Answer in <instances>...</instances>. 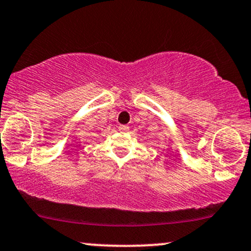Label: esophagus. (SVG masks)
Wrapping results in <instances>:
<instances>
[{
	"mask_svg": "<svg viewBox=\"0 0 251 251\" xmlns=\"http://www.w3.org/2000/svg\"><path fill=\"white\" fill-rule=\"evenodd\" d=\"M118 128H119L120 132L128 131V126L127 125H119V126H118Z\"/></svg>",
	"mask_w": 251,
	"mask_h": 251,
	"instance_id": "esophagus-1",
	"label": "esophagus"
}]
</instances>
